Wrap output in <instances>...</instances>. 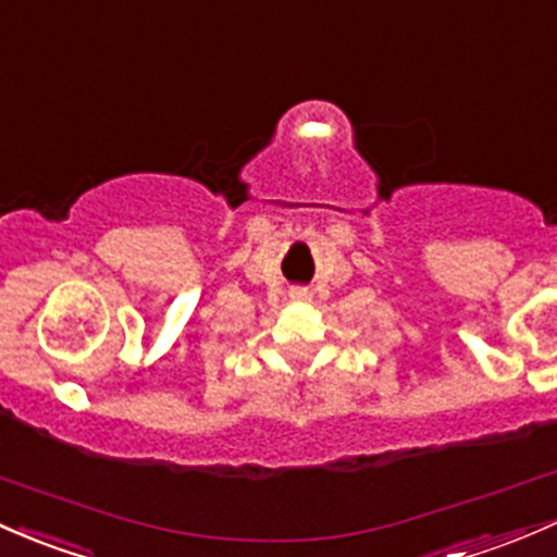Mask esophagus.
<instances>
[{
  "mask_svg": "<svg viewBox=\"0 0 557 557\" xmlns=\"http://www.w3.org/2000/svg\"><path fill=\"white\" fill-rule=\"evenodd\" d=\"M289 295H292V300H305V297H308V292H305V289H292Z\"/></svg>",
  "mask_w": 557,
  "mask_h": 557,
  "instance_id": "obj_1",
  "label": "esophagus"
}]
</instances>
